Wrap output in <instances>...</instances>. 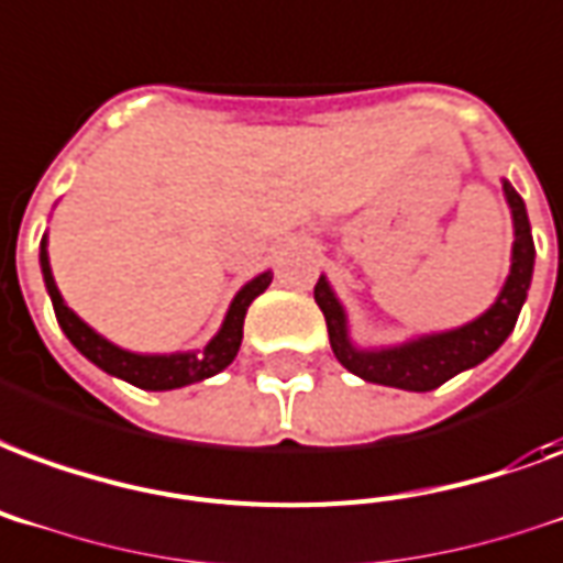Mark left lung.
Segmentation results:
<instances>
[{
  "label": "left lung",
  "instance_id": "left-lung-1",
  "mask_svg": "<svg viewBox=\"0 0 563 563\" xmlns=\"http://www.w3.org/2000/svg\"><path fill=\"white\" fill-rule=\"evenodd\" d=\"M505 196L514 210V228H517L510 276H507V285L501 297L496 299V306L468 327L442 332V335L418 338V341H409L395 350H383V353H358L356 346L346 341L344 311L338 306V299L332 297L323 278L317 282L314 299L327 317L329 344H332L338 362L350 374H356L367 383H379V386L433 391L451 377H457L460 371L475 367L477 362L493 356L498 346L505 344V338L517 327V317L526 302L528 285H531V269H534V240H531V225H528L526 201L510 184H505Z\"/></svg>",
  "mask_w": 563,
  "mask_h": 563
}]
</instances>
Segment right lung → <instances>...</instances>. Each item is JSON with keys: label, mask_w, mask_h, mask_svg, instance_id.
I'll list each match as a JSON object with an SVG mask.
<instances>
[{"label": "right lung", "mask_w": 563, "mask_h": 563, "mask_svg": "<svg viewBox=\"0 0 563 563\" xmlns=\"http://www.w3.org/2000/svg\"><path fill=\"white\" fill-rule=\"evenodd\" d=\"M46 243H41V269H44L46 290H49V299H53V308H56L58 327L65 329V335L70 338V344L82 353L86 358H91L97 367H103L106 374H115V377L126 379L139 388H147V391H168V388L189 386V383H198V379H207L219 374L222 367H228L234 362L236 350H240V341H243V320H246V311L252 306V299L261 297L266 287H269V273L252 278L240 294L234 297L231 308H228V317L219 335L210 341V344L201 350V353H180V356H139V353H126L121 346L109 344L106 338H100L95 329H88L79 317L65 306V299L58 294L56 282H53V273H49V261H46Z\"/></svg>", "instance_id": "obj_1"}]
</instances>
